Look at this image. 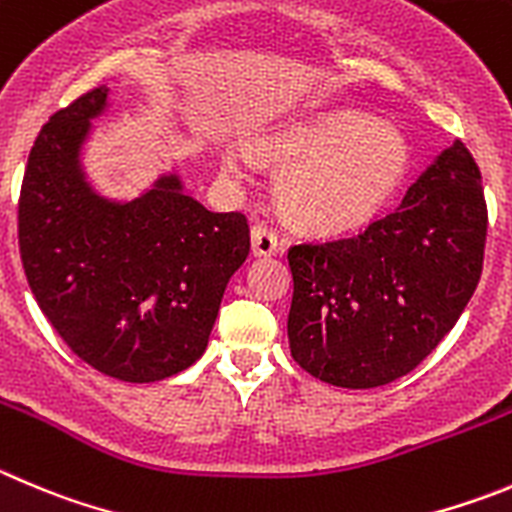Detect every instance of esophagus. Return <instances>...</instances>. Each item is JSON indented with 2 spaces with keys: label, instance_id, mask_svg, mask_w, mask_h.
<instances>
[{
  "label": "esophagus",
  "instance_id": "esophagus-1",
  "mask_svg": "<svg viewBox=\"0 0 512 512\" xmlns=\"http://www.w3.org/2000/svg\"><path fill=\"white\" fill-rule=\"evenodd\" d=\"M278 252H280L278 234L272 232L270 227H265V224H255V227H252V255L270 257V255H278Z\"/></svg>",
  "mask_w": 512,
  "mask_h": 512
}]
</instances>
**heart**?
<instances>
[{
    "instance_id": "obj_1",
    "label": "heart",
    "mask_w": 512,
    "mask_h": 512,
    "mask_svg": "<svg viewBox=\"0 0 512 512\" xmlns=\"http://www.w3.org/2000/svg\"><path fill=\"white\" fill-rule=\"evenodd\" d=\"M267 161L288 164L280 202L293 222L310 229H346L376 212L407 171V143L394 128L358 113H328L293 123L255 143ZM242 176L247 159L227 154Z\"/></svg>"
}]
</instances>
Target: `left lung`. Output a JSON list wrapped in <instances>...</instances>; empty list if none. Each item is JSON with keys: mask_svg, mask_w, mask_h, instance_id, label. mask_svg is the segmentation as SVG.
<instances>
[{"mask_svg": "<svg viewBox=\"0 0 512 512\" xmlns=\"http://www.w3.org/2000/svg\"><path fill=\"white\" fill-rule=\"evenodd\" d=\"M482 176L455 141L394 212L356 234L288 250L290 353L341 389H376L417 369L460 321L482 275Z\"/></svg>", "mask_w": 512, "mask_h": 512, "instance_id": "8db88e82", "label": "left lung"}]
</instances>
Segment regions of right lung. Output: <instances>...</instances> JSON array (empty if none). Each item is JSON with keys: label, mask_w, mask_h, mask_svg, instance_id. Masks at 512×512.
<instances>
[{"label": "right lung", "mask_w": 512, "mask_h": 512, "mask_svg": "<svg viewBox=\"0 0 512 512\" xmlns=\"http://www.w3.org/2000/svg\"><path fill=\"white\" fill-rule=\"evenodd\" d=\"M105 100L100 85L42 126L19 191V257L75 356L111 379L148 384L204 353L224 288L250 255V224L242 212H209L176 174L131 202L90 191L78 154Z\"/></svg>", "instance_id": "1"}]
</instances>
